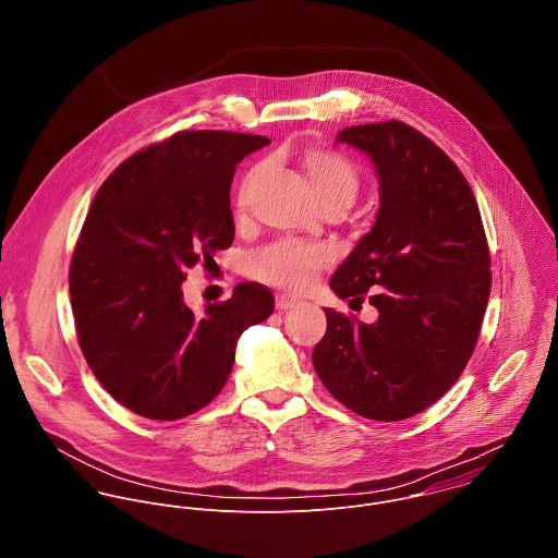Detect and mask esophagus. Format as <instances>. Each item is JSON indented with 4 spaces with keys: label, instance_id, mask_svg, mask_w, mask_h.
I'll return each instance as SVG.
<instances>
[{
    "label": "esophagus",
    "instance_id": "1",
    "mask_svg": "<svg viewBox=\"0 0 558 558\" xmlns=\"http://www.w3.org/2000/svg\"><path fill=\"white\" fill-rule=\"evenodd\" d=\"M296 305H299V301L292 299V296H288V294H279L277 301H275V307H277L279 312H288V310H292V307H296Z\"/></svg>",
    "mask_w": 558,
    "mask_h": 558
}]
</instances>
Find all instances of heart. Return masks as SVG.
I'll list each match as a JSON object with an SVG mask.
<instances>
[{
  "instance_id": "b5f03b06",
  "label": "heart",
  "mask_w": 558,
  "mask_h": 558,
  "mask_svg": "<svg viewBox=\"0 0 558 558\" xmlns=\"http://www.w3.org/2000/svg\"><path fill=\"white\" fill-rule=\"evenodd\" d=\"M299 160L305 175L318 197L319 206H350L359 193L361 175L352 160L337 150H326L318 146H305L299 150ZM264 175V162L246 169L240 180L234 197L236 217H242L248 208L251 193ZM332 255L322 244H310L301 240L283 239L270 242L248 257V272L253 279L290 290H305L322 268L330 264Z\"/></svg>"
}]
</instances>
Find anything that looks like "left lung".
<instances>
[{
    "label": "left lung",
    "mask_w": 558,
    "mask_h": 558,
    "mask_svg": "<svg viewBox=\"0 0 558 558\" xmlns=\"http://www.w3.org/2000/svg\"><path fill=\"white\" fill-rule=\"evenodd\" d=\"M337 142L367 153L380 210L335 270L339 299L378 310V322L324 310L314 367L330 396L374 421L414 416L462 376L492 288L489 248L471 184L432 140L399 120L343 129Z\"/></svg>",
    "instance_id": "left-lung-1"
}]
</instances>
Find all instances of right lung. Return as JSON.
<instances>
[{"label": "right lung", "instance_id": "add662e5", "mask_svg": "<svg viewBox=\"0 0 558 558\" xmlns=\"http://www.w3.org/2000/svg\"><path fill=\"white\" fill-rule=\"evenodd\" d=\"M262 135L180 131L118 165L92 199L69 286L81 352L105 391L155 421H175L226 387L242 330L272 314L266 286L239 283L202 314L182 301L186 270L217 266L234 242L236 165Z\"/></svg>", "mask_w": 558, "mask_h": 558}]
</instances>
